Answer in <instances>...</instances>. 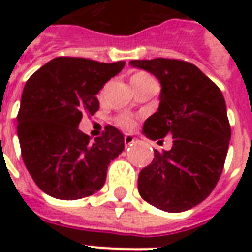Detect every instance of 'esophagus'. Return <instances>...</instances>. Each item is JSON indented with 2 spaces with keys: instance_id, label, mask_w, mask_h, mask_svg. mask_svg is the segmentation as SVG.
I'll return each instance as SVG.
<instances>
[{
  "instance_id": "1",
  "label": "esophagus",
  "mask_w": 252,
  "mask_h": 252,
  "mask_svg": "<svg viewBox=\"0 0 252 252\" xmlns=\"http://www.w3.org/2000/svg\"><path fill=\"white\" fill-rule=\"evenodd\" d=\"M135 142V137L132 136V135H126V136H124V144H126V147H128V146H132V143Z\"/></svg>"
}]
</instances>
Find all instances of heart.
Segmentation results:
<instances>
[{
	"instance_id": "obj_1",
	"label": "heart",
	"mask_w": 252,
	"mask_h": 252,
	"mask_svg": "<svg viewBox=\"0 0 252 252\" xmlns=\"http://www.w3.org/2000/svg\"><path fill=\"white\" fill-rule=\"evenodd\" d=\"M147 79H151V77L148 75L147 72H135L131 78V82L132 83H137V82H143V81H147ZM115 123L121 128H126V129H131L132 126H135V120L132 119L131 116H119V117H116Z\"/></svg>"
}]
</instances>
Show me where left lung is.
I'll return each mask as SVG.
<instances>
[{"instance_id":"1","label":"left lung","mask_w":252,"mask_h":252,"mask_svg":"<svg viewBox=\"0 0 252 252\" xmlns=\"http://www.w3.org/2000/svg\"><path fill=\"white\" fill-rule=\"evenodd\" d=\"M162 85L158 112L143 132L151 140L173 135L170 151H155L140 171L137 188L148 204L166 212H184L211 194L222 173L231 139L220 89L198 67L181 59L131 61Z\"/></svg>"}]
</instances>
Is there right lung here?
I'll list each match as a JSON object with an SVG mask.
<instances>
[{
  "instance_id": "right-lung-1",
  "label": "right lung",
  "mask_w": 252,
  "mask_h": 252,
  "mask_svg": "<svg viewBox=\"0 0 252 252\" xmlns=\"http://www.w3.org/2000/svg\"><path fill=\"white\" fill-rule=\"evenodd\" d=\"M126 66L86 58L59 57L25 83L17 115L21 157L32 180L59 200H78L99 190L106 170L124 150L117 128L105 126L90 140L78 129L82 115L99 109L97 93Z\"/></svg>"
}]
</instances>
